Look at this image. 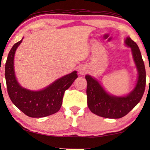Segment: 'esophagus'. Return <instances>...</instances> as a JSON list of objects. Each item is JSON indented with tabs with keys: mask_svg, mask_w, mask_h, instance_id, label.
I'll list each match as a JSON object with an SVG mask.
<instances>
[{
	"mask_svg": "<svg viewBox=\"0 0 150 150\" xmlns=\"http://www.w3.org/2000/svg\"><path fill=\"white\" fill-rule=\"evenodd\" d=\"M78 71H79V74L84 75L87 72V68L85 65H80L78 68Z\"/></svg>",
	"mask_w": 150,
	"mask_h": 150,
	"instance_id": "obj_1",
	"label": "esophagus"
}]
</instances>
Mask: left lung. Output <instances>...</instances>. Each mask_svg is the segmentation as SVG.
Wrapping results in <instances>:
<instances>
[{"label": "left lung", "mask_w": 150, "mask_h": 150, "mask_svg": "<svg viewBox=\"0 0 150 150\" xmlns=\"http://www.w3.org/2000/svg\"><path fill=\"white\" fill-rule=\"evenodd\" d=\"M130 47L136 65L138 77L132 91L126 96H117L108 93L99 81L89 74L85 76L87 82V105L93 113L105 118L119 119L128 113L140 102L145 91L146 73L140 50L130 37L124 41Z\"/></svg>", "instance_id": "1"}]
</instances>
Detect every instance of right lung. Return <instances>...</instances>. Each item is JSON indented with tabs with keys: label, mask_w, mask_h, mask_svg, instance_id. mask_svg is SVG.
<instances>
[{
	"label": "right lung",
	"mask_w": 150,
	"mask_h": 150,
	"mask_svg": "<svg viewBox=\"0 0 150 150\" xmlns=\"http://www.w3.org/2000/svg\"><path fill=\"white\" fill-rule=\"evenodd\" d=\"M16 43L8 54L5 64V79L10 99L16 107L30 117H44L58 112L61 108L65 90L78 78L77 71L59 78L48 87L39 91L22 87L16 79L14 56L22 42Z\"/></svg>",
	"instance_id": "1"
}]
</instances>
